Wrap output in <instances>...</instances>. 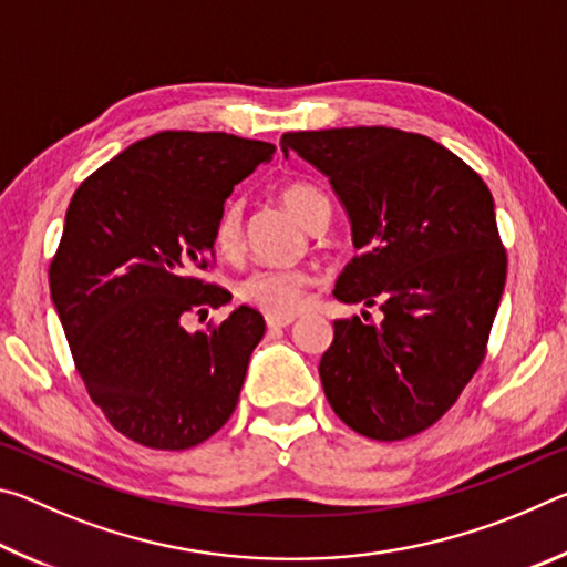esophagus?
I'll return each instance as SVG.
<instances>
[{
	"instance_id": "1",
	"label": "esophagus",
	"mask_w": 567,
	"mask_h": 567,
	"mask_svg": "<svg viewBox=\"0 0 567 567\" xmlns=\"http://www.w3.org/2000/svg\"><path fill=\"white\" fill-rule=\"evenodd\" d=\"M265 322L267 328L270 330H277V328H287V324L295 322V315H265Z\"/></svg>"
}]
</instances>
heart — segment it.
I'll use <instances>...</instances> for the list:
<instances>
[{
    "mask_svg": "<svg viewBox=\"0 0 567 567\" xmlns=\"http://www.w3.org/2000/svg\"><path fill=\"white\" fill-rule=\"evenodd\" d=\"M280 199L307 227L315 207L322 203L324 195L310 185H287L280 189ZM239 237H243V207L237 203H227L219 209L213 229L217 252L235 255L239 247ZM310 285L312 275L297 270V267H260V270H252L237 282V295L243 302L260 307L265 312L292 315L302 305V297Z\"/></svg>",
    "mask_w": 567,
    "mask_h": 567,
    "instance_id": "obj_1",
    "label": "heart"
}]
</instances>
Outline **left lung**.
<instances>
[{"mask_svg":"<svg viewBox=\"0 0 567 567\" xmlns=\"http://www.w3.org/2000/svg\"><path fill=\"white\" fill-rule=\"evenodd\" d=\"M338 192L358 255L342 302L380 305L372 322L334 320L320 360L330 408L354 433L405 440L455 405L485 358L507 255L491 189L435 140L392 127L285 132Z\"/></svg>","mask_w":567,"mask_h":567,"instance_id":"obj_1","label":"left lung"}]
</instances>
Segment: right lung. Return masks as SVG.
<instances>
[{
	"instance_id": "add662e5",
	"label": "right lung",
	"mask_w": 567,
	"mask_h": 567,
	"mask_svg": "<svg viewBox=\"0 0 567 567\" xmlns=\"http://www.w3.org/2000/svg\"><path fill=\"white\" fill-rule=\"evenodd\" d=\"M275 145L227 132H157L76 187L50 265L74 368L114 430L155 450L213 437L237 408L262 315L187 332L233 300L203 272L229 192Z\"/></svg>"
}]
</instances>
